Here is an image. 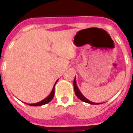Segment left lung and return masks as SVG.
Listing matches in <instances>:
<instances>
[{
  "mask_svg": "<svg viewBox=\"0 0 133 133\" xmlns=\"http://www.w3.org/2000/svg\"><path fill=\"white\" fill-rule=\"evenodd\" d=\"M73 85H74V89H75V92L76 95H77V97L79 98L80 100H81L83 102H85V103H89V104H101V103H92V102L90 101L89 99L86 98V97H84V95L83 94L81 93L80 90L78 89V87H77V83H76V77H75V79H74V82H73Z\"/></svg>",
  "mask_w": 133,
  "mask_h": 133,
  "instance_id": "obj_1",
  "label": "left lung"
}]
</instances>
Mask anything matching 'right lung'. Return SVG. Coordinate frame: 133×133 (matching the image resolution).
Instances as JSON below:
<instances>
[{"label":"right lung","instance_id":"1","mask_svg":"<svg viewBox=\"0 0 133 133\" xmlns=\"http://www.w3.org/2000/svg\"><path fill=\"white\" fill-rule=\"evenodd\" d=\"M58 81V79L56 81V83H55V85H54L53 88H52V90L51 91V92L50 93V95L48 96L47 97H46L44 99H43V101H41L38 102V103H32V104H29V103H25V104H29L30 106H33V107H38V106H42V105H44V104H47L49 103V102L51 101V100L54 97V95H55V84L56 83H57V81Z\"/></svg>","mask_w":133,"mask_h":133}]
</instances>
